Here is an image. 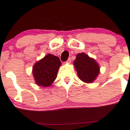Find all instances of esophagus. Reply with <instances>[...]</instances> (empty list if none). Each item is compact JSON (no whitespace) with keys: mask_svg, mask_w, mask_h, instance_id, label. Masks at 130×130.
Instances as JSON below:
<instances>
[{"mask_svg":"<svg viewBox=\"0 0 130 130\" xmlns=\"http://www.w3.org/2000/svg\"><path fill=\"white\" fill-rule=\"evenodd\" d=\"M66 63H71V58H68L67 60Z\"/></svg>","mask_w":130,"mask_h":130,"instance_id":"1","label":"esophagus"}]
</instances>
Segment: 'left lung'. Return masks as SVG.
<instances>
[{"label": "left lung", "instance_id": "obj_1", "mask_svg": "<svg viewBox=\"0 0 130 130\" xmlns=\"http://www.w3.org/2000/svg\"><path fill=\"white\" fill-rule=\"evenodd\" d=\"M73 65L79 79L87 83L93 82L100 73L98 63L83 52L77 54Z\"/></svg>", "mask_w": 130, "mask_h": 130}]
</instances>
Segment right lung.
<instances>
[{"label": "right lung", "instance_id": "obj_1", "mask_svg": "<svg viewBox=\"0 0 130 130\" xmlns=\"http://www.w3.org/2000/svg\"><path fill=\"white\" fill-rule=\"evenodd\" d=\"M60 65L59 58L52 54H47L37 62L32 68L36 83L40 86H51L56 79Z\"/></svg>", "mask_w": 130, "mask_h": 130}]
</instances>
